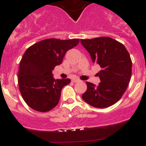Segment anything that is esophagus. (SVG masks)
I'll use <instances>...</instances> for the list:
<instances>
[{
	"label": "esophagus",
	"instance_id": "34e87169",
	"mask_svg": "<svg viewBox=\"0 0 146 146\" xmlns=\"http://www.w3.org/2000/svg\"><path fill=\"white\" fill-rule=\"evenodd\" d=\"M72 82H74V83H76V82H79V79H72Z\"/></svg>",
	"mask_w": 146,
	"mask_h": 146
}]
</instances>
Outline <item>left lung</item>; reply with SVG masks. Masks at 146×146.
I'll list each match as a JSON object with an SVG mask.
<instances>
[{"label":"left lung","mask_w":146,"mask_h":146,"mask_svg":"<svg viewBox=\"0 0 146 146\" xmlns=\"http://www.w3.org/2000/svg\"><path fill=\"white\" fill-rule=\"evenodd\" d=\"M81 43L102 67L96 74L101 82L98 86L86 82L82 99L94 107H109L121 98L128 86L132 72L129 53L122 43L109 37L82 39Z\"/></svg>","instance_id":"8db88e82"}]
</instances>
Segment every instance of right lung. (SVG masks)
<instances>
[{
    "label": "right lung",
    "mask_w": 146,
    "mask_h": 146,
    "mask_svg": "<svg viewBox=\"0 0 146 146\" xmlns=\"http://www.w3.org/2000/svg\"><path fill=\"white\" fill-rule=\"evenodd\" d=\"M79 42V39H46L25 52L20 62L18 86L30 108L47 112L58 104L62 89L70 83V79H54L52 71L62 63L66 52Z\"/></svg>",
    "instance_id": "1"
}]
</instances>
